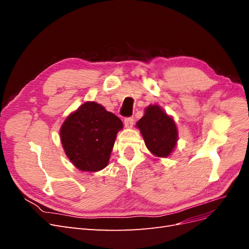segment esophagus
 Returning a JSON list of instances; mask_svg holds the SVG:
<instances>
[{
  "label": "esophagus",
  "instance_id": "34e87169",
  "mask_svg": "<svg viewBox=\"0 0 249 249\" xmlns=\"http://www.w3.org/2000/svg\"><path fill=\"white\" fill-rule=\"evenodd\" d=\"M124 124L125 127H132L134 124L133 117H125L124 120Z\"/></svg>",
  "mask_w": 249,
  "mask_h": 249
}]
</instances>
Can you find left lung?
<instances>
[{
  "mask_svg": "<svg viewBox=\"0 0 249 249\" xmlns=\"http://www.w3.org/2000/svg\"><path fill=\"white\" fill-rule=\"evenodd\" d=\"M136 126L140 130L148 150L156 157L166 158L175 149L178 129L175 120L158 105H149Z\"/></svg>",
  "mask_w": 249,
  "mask_h": 249,
  "instance_id": "8db88e82",
  "label": "left lung"
}]
</instances>
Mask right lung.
<instances>
[{"label":"right lung","instance_id":"add662e5","mask_svg":"<svg viewBox=\"0 0 249 249\" xmlns=\"http://www.w3.org/2000/svg\"><path fill=\"white\" fill-rule=\"evenodd\" d=\"M123 122L102 105L86 102L67 116L60 139L67 158L81 171L95 172L108 165Z\"/></svg>","mask_w":249,"mask_h":249}]
</instances>
